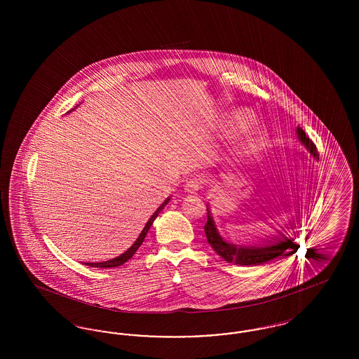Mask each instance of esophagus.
<instances>
[{
	"label": "esophagus",
	"mask_w": 359,
	"mask_h": 359,
	"mask_svg": "<svg viewBox=\"0 0 359 359\" xmlns=\"http://www.w3.org/2000/svg\"><path fill=\"white\" fill-rule=\"evenodd\" d=\"M184 189L188 194H196L201 189V180L199 179H189L186 183V186H184Z\"/></svg>",
	"instance_id": "obj_1"
}]
</instances>
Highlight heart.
<instances>
[{"label":"heart","instance_id":"heart-1","mask_svg":"<svg viewBox=\"0 0 359 359\" xmlns=\"http://www.w3.org/2000/svg\"><path fill=\"white\" fill-rule=\"evenodd\" d=\"M253 121L252 114L248 111L230 113L223 118L222 128L227 133H238L249 126ZM265 141V132L261 126H250L233 142L229 148V156L231 160L239 161L261 149Z\"/></svg>","mask_w":359,"mask_h":359}]
</instances>
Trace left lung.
<instances>
[{"label": "left lung", "instance_id": "8db88e82", "mask_svg": "<svg viewBox=\"0 0 359 359\" xmlns=\"http://www.w3.org/2000/svg\"><path fill=\"white\" fill-rule=\"evenodd\" d=\"M296 133H297L299 141L302 142V145H304L309 156L313 157L315 160H319L316 147L309 140V137L306 136V132L300 126H297ZM205 233L208 243L218 253V256L222 257L224 261L231 262L234 265H253V266L261 265L284 253L287 255V250L296 246L294 238L285 237L281 233H280L281 238L266 245L252 246V245H236L233 242H229L223 238L219 230L217 229V224L211 214L210 203H207V223L205 224Z\"/></svg>", "mask_w": 359, "mask_h": 359}]
</instances>
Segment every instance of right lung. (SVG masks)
<instances>
[{
    "instance_id": "add662e5",
    "label": "right lung",
    "mask_w": 359,
    "mask_h": 359,
    "mask_svg": "<svg viewBox=\"0 0 359 359\" xmlns=\"http://www.w3.org/2000/svg\"><path fill=\"white\" fill-rule=\"evenodd\" d=\"M75 109H76V107H75ZM75 109H72V110H75ZM72 110H69V113H71ZM170 201H171V196H168L161 205H158V208L154 211V215L148 219V222L144 226L142 231H141L140 236L137 237L135 243H133L125 253H122V255L116 257V258H113V259H109V261H103V262H86L85 265H87V266H93V268H117V266H121L122 264H125L126 261H129L132 257L135 256L137 249H138V248L141 246V243L144 242V239L147 237V233L149 231V229H151V226L154 224V219L157 218V215L161 212V210H163L165 205L170 203Z\"/></svg>"
}]
</instances>
